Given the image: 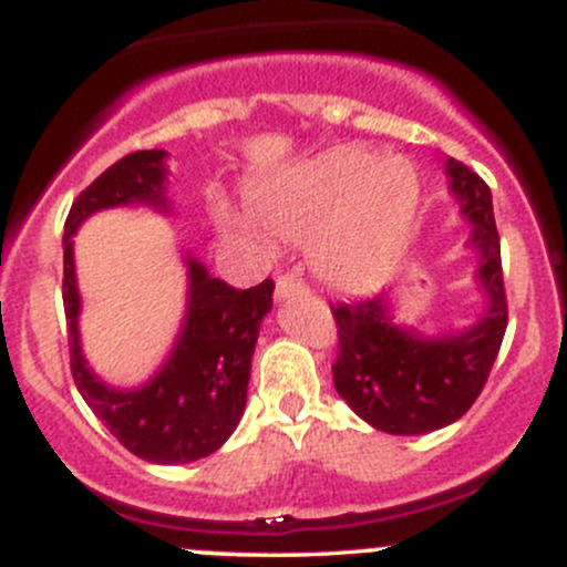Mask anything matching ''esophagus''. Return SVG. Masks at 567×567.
I'll list each match as a JSON object with an SVG mask.
<instances>
[{
  "mask_svg": "<svg viewBox=\"0 0 567 567\" xmlns=\"http://www.w3.org/2000/svg\"><path fill=\"white\" fill-rule=\"evenodd\" d=\"M307 288V282L303 279H298L296 274H282V277H277V298L282 301V298L293 296V293H303Z\"/></svg>",
  "mask_w": 567,
  "mask_h": 567,
  "instance_id": "esophagus-1",
  "label": "esophagus"
}]
</instances>
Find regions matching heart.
<instances>
[{
	"instance_id": "b5f03b06",
	"label": "heart",
	"mask_w": 567,
	"mask_h": 567,
	"mask_svg": "<svg viewBox=\"0 0 567 567\" xmlns=\"http://www.w3.org/2000/svg\"><path fill=\"white\" fill-rule=\"evenodd\" d=\"M255 215L274 234L309 241L312 264L341 290H369L388 277L420 207V179L403 158H379L363 147H341L312 164L255 185ZM226 228L258 234L250 217L217 209Z\"/></svg>"
}]
</instances>
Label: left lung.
<instances>
[{
    "label": "left lung",
    "instance_id": "left-lung-1",
    "mask_svg": "<svg viewBox=\"0 0 567 567\" xmlns=\"http://www.w3.org/2000/svg\"><path fill=\"white\" fill-rule=\"evenodd\" d=\"M446 174L460 213L474 223L468 245L478 252L476 279L487 296L482 320L463 333L425 339L395 326L384 296L331 307L339 331L336 393L382 433L420 435L460 420L484 390L508 326L493 193L455 158L446 161Z\"/></svg>",
    "mask_w": 567,
    "mask_h": 567
}]
</instances>
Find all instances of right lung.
Instances as JSON below:
<instances>
[{
    "mask_svg": "<svg viewBox=\"0 0 567 567\" xmlns=\"http://www.w3.org/2000/svg\"><path fill=\"white\" fill-rule=\"evenodd\" d=\"M121 204L166 209V153H128L74 198L64 223V312L70 369L80 395L104 427L136 457L158 465L213 455L239 425L247 401L258 328L271 309L274 282L236 290L188 258V315L164 369L136 390L107 388L80 352V296L72 236L85 217Z\"/></svg>",
    "mask_w": 567,
    "mask_h": 567,
    "instance_id": "add662e5",
    "label": "right lung"
}]
</instances>
